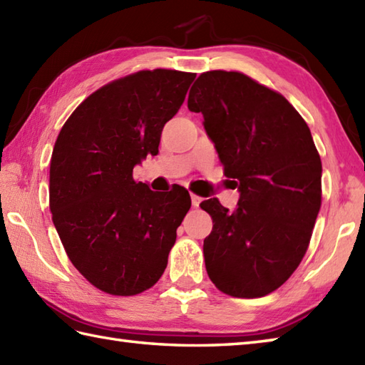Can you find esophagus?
I'll list each match as a JSON object with an SVG mask.
<instances>
[{"label":"esophagus","mask_w":365,"mask_h":365,"mask_svg":"<svg viewBox=\"0 0 365 365\" xmlns=\"http://www.w3.org/2000/svg\"><path fill=\"white\" fill-rule=\"evenodd\" d=\"M191 202H192V205H195V207H199V204L202 202V197H199L196 195H191Z\"/></svg>","instance_id":"1"}]
</instances>
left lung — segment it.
<instances>
[{"instance_id": "obj_1", "label": "left lung", "mask_w": 365, "mask_h": 365, "mask_svg": "<svg viewBox=\"0 0 365 365\" xmlns=\"http://www.w3.org/2000/svg\"><path fill=\"white\" fill-rule=\"evenodd\" d=\"M188 110L202 113L224 174L240 191L234 212L213 197L204 240L208 277L224 293L260 298L298 268L322 205V160L307 123L279 92L240 72L199 76Z\"/></svg>"}]
</instances>
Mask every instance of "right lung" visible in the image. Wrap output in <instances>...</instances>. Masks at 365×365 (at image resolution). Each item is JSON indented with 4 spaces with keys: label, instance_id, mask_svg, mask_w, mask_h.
<instances>
[{
    "label": "right lung",
    "instance_id": "add662e5",
    "mask_svg": "<svg viewBox=\"0 0 365 365\" xmlns=\"http://www.w3.org/2000/svg\"><path fill=\"white\" fill-rule=\"evenodd\" d=\"M195 78L155 68L115 80L76 108L54 143L53 224L73 267L102 292L141 293L168 265L190 192H155L135 182L133 168L158 153L163 127Z\"/></svg>",
    "mask_w": 365,
    "mask_h": 365
}]
</instances>
